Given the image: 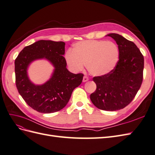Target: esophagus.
I'll list each match as a JSON object with an SVG mask.
<instances>
[{
	"mask_svg": "<svg viewBox=\"0 0 155 155\" xmlns=\"http://www.w3.org/2000/svg\"><path fill=\"white\" fill-rule=\"evenodd\" d=\"M89 80V78H88V77H86V76H84V77H83V82H86V81H88Z\"/></svg>",
	"mask_w": 155,
	"mask_h": 155,
	"instance_id": "1",
	"label": "esophagus"
}]
</instances>
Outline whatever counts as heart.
I'll return each mask as SVG.
<instances>
[{
    "mask_svg": "<svg viewBox=\"0 0 155 155\" xmlns=\"http://www.w3.org/2000/svg\"><path fill=\"white\" fill-rule=\"evenodd\" d=\"M119 58L118 48L111 41L88 40L77 42L73 51H67L65 59L74 71H81L86 64L88 72L101 76L115 67Z\"/></svg>",
    "mask_w": 155,
    "mask_h": 155,
    "instance_id": "heart-1",
    "label": "heart"
}]
</instances>
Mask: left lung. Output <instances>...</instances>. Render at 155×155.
Here are the masks:
<instances>
[{
    "mask_svg": "<svg viewBox=\"0 0 155 155\" xmlns=\"http://www.w3.org/2000/svg\"><path fill=\"white\" fill-rule=\"evenodd\" d=\"M107 36L117 44L119 59L110 72L93 78L97 87L90 100L98 109L113 111L129 105L140 90L143 78L144 58L133 42L116 33Z\"/></svg>",
    "mask_w": 155,
    "mask_h": 155,
    "instance_id": "obj_1",
    "label": "left lung"
}]
</instances>
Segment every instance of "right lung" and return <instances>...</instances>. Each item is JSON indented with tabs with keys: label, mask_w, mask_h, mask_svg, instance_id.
I'll return each mask as SVG.
<instances>
[{
	"label": "right lung",
	"mask_w": 155,
	"mask_h": 155,
	"mask_svg": "<svg viewBox=\"0 0 155 155\" xmlns=\"http://www.w3.org/2000/svg\"><path fill=\"white\" fill-rule=\"evenodd\" d=\"M63 42L41 40L25 47L15 59V85L18 92L31 108L42 113L59 111L68 103L73 90L80 85L82 73L73 74L66 68ZM46 58L55 67L50 80L42 85H35L27 76L30 63Z\"/></svg>",
	"instance_id": "1"
}]
</instances>
